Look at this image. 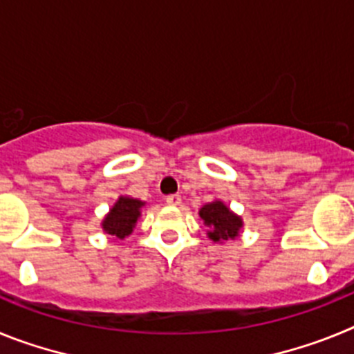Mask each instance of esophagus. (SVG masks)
Listing matches in <instances>:
<instances>
[{
  "label": "esophagus",
  "instance_id": "34e87169",
  "mask_svg": "<svg viewBox=\"0 0 354 354\" xmlns=\"http://www.w3.org/2000/svg\"><path fill=\"white\" fill-rule=\"evenodd\" d=\"M167 204L168 205H179L180 204V195L167 196Z\"/></svg>",
  "mask_w": 354,
  "mask_h": 354
}]
</instances>
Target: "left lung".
I'll return each instance as SVG.
<instances>
[{"mask_svg": "<svg viewBox=\"0 0 354 354\" xmlns=\"http://www.w3.org/2000/svg\"><path fill=\"white\" fill-rule=\"evenodd\" d=\"M200 218L204 220V225L209 228L207 236L214 243H223V241L236 239L239 236V230L243 227L241 216L232 212L221 200L209 202L198 211Z\"/></svg>", "mask_w": 354, "mask_h": 354, "instance_id": "8db88e82", "label": "left lung"}]
</instances>
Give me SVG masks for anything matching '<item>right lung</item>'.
Masks as SVG:
<instances>
[{
  "instance_id": "add662e5",
  "label": "right lung",
  "mask_w": 354,
  "mask_h": 354,
  "mask_svg": "<svg viewBox=\"0 0 354 354\" xmlns=\"http://www.w3.org/2000/svg\"><path fill=\"white\" fill-rule=\"evenodd\" d=\"M145 202L131 196H118L115 205L109 209L108 214L102 220V230L117 239H124L133 232L134 225L142 216V207Z\"/></svg>"
}]
</instances>
